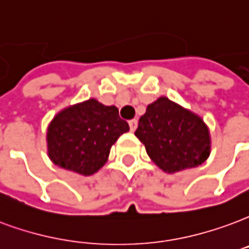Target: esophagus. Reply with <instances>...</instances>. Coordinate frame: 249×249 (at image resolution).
I'll return each instance as SVG.
<instances>
[{"instance_id": "obj_1", "label": "esophagus", "mask_w": 249, "mask_h": 249, "mask_svg": "<svg viewBox=\"0 0 249 249\" xmlns=\"http://www.w3.org/2000/svg\"><path fill=\"white\" fill-rule=\"evenodd\" d=\"M129 128L132 132H134L136 130V128H137V120L133 119V120H130L129 121Z\"/></svg>"}]
</instances>
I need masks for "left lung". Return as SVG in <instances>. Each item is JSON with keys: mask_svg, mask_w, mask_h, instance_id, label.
<instances>
[{"mask_svg": "<svg viewBox=\"0 0 249 249\" xmlns=\"http://www.w3.org/2000/svg\"><path fill=\"white\" fill-rule=\"evenodd\" d=\"M134 134L149 158L169 174L199 166L211 152L210 129L203 119L165 96L146 107Z\"/></svg>", "mask_w": 249, "mask_h": 249, "instance_id": "8db88e82", "label": "left lung"}]
</instances>
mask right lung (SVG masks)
Segmentation results:
<instances>
[{"label":"right lung","mask_w":249,"mask_h":249,"mask_svg":"<svg viewBox=\"0 0 249 249\" xmlns=\"http://www.w3.org/2000/svg\"><path fill=\"white\" fill-rule=\"evenodd\" d=\"M129 130L115 106L96 99L66 107L50 121L46 132L47 154L54 165L92 176L106 165L112 145Z\"/></svg>","instance_id":"obj_1"}]
</instances>
